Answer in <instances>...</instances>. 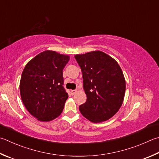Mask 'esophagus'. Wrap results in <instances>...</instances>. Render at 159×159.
Instances as JSON below:
<instances>
[{
	"mask_svg": "<svg viewBox=\"0 0 159 159\" xmlns=\"http://www.w3.org/2000/svg\"><path fill=\"white\" fill-rule=\"evenodd\" d=\"M70 93V94H71L72 95H75V94L76 93L77 91H76V90H71Z\"/></svg>",
	"mask_w": 159,
	"mask_h": 159,
	"instance_id": "1",
	"label": "esophagus"
}]
</instances>
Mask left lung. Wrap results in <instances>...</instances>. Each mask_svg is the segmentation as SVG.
<instances>
[{
	"mask_svg": "<svg viewBox=\"0 0 159 159\" xmlns=\"http://www.w3.org/2000/svg\"><path fill=\"white\" fill-rule=\"evenodd\" d=\"M81 68L86 101L79 107L82 115L94 123L110 119L123 102L125 79L114 59L100 50L75 55Z\"/></svg>",
	"mask_w": 159,
	"mask_h": 159,
	"instance_id": "left-lung-1",
	"label": "left lung"
}]
</instances>
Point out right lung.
I'll return each mask as SVG.
<instances>
[{
  "mask_svg": "<svg viewBox=\"0 0 159 159\" xmlns=\"http://www.w3.org/2000/svg\"><path fill=\"white\" fill-rule=\"evenodd\" d=\"M70 56L45 50L28 61L20 80L24 106L37 120L48 122L61 114L68 93L63 87V69Z\"/></svg>",
  "mask_w": 159,
  "mask_h": 159,
  "instance_id": "1",
  "label": "right lung"
}]
</instances>
